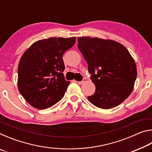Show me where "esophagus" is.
<instances>
[{
    "instance_id": "34e87169",
    "label": "esophagus",
    "mask_w": 152,
    "mask_h": 152,
    "mask_svg": "<svg viewBox=\"0 0 152 152\" xmlns=\"http://www.w3.org/2000/svg\"><path fill=\"white\" fill-rule=\"evenodd\" d=\"M86 78H84L83 79H82V81H80V82H78V83L79 84H84V82H86Z\"/></svg>"
}]
</instances>
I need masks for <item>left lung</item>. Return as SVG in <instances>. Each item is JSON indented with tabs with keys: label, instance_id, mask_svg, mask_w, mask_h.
<instances>
[{
	"label": "left lung",
	"instance_id": "1",
	"mask_svg": "<svg viewBox=\"0 0 152 152\" xmlns=\"http://www.w3.org/2000/svg\"><path fill=\"white\" fill-rule=\"evenodd\" d=\"M78 48L88 64L94 93L92 104L103 109L119 105L129 96L137 77L135 61L125 46L101 38H78Z\"/></svg>",
	"mask_w": 152,
	"mask_h": 152
}]
</instances>
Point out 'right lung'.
Here are the masks:
<instances>
[{
    "label": "right lung",
    "mask_w": 152,
    "mask_h": 152,
    "mask_svg": "<svg viewBox=\"0 0 152 152\" xmlns=\"http://www.w3.org/2000/svg\"><path fill=\"white\" fill-rule=\"evenodd\" d=\"M75 42V37L41 39L33 43L21 56L18 67V88L33 107L48 109L64 97L70 82L64 78L62 56Z\"/></svg>",
    "instance_id": "add662e5"
}]
</instances>
